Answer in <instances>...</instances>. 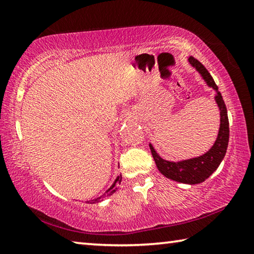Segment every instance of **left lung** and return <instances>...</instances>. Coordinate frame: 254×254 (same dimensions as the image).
<instances>
[{
  "instance_id": "8db88e82",
  "label": "left lung",
  "mask_w": 254,
  "mask_h": 254,
  "mask_svg": "<svg viewBox=\"0 0 254 254\" xmlns=\"http://www.w3.org/2000/svg\"><path fill=\"white\" fill-rule=\"evenodd\" d=\"M188 62L191 67L195 68L196 71H198V74L204 79L206 85L213 88L215 92L214 100L218 106V111H220V128H218L216 140H215L212 148L204 154H201V156L179 161L166 160V159L159 156V153L156 151V149L151 143H149V147L151 150L158 170L166 178L182 184L196 185L205 182L221 165L222 160L225 157L227 144H229L230 128L225 103L223 101L221 93L218 92V87L215 84L213 77L210 76L208 70L194 57H189Z\"/></svg>"
}]
</instances>
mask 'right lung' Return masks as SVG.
I'll return each instance as SVG.
<instances>
[{
    "label": "right lung",
    "instance_id": "right-lung-1",
    "mask_svg": "<svg viewBox=\"0 0 254 254\" xmlns=\"http://www.w3.org/2000/svg\"><path fill=\"white\" fill-rule=\"evenodd\" d=\"M121 182H122V175H119L118 177L115 178L114 183L112 184V186H111L109 189H107V190L104 192V194L101 195V196H98L97 198L87 200V201H86V203H87V204H97V203H101V201H103L105 198H107V197H110L111 195H113L114 192L118 190V188H119V186H120V184H121Z\"/></svg>",
    "mask_w": 254,
    "mask_h": 254
}]
</instances>
